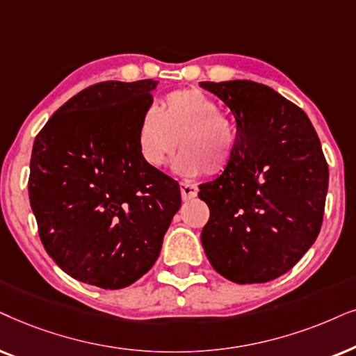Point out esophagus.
Wrapping results in <instances>:
<instances>
[{"mask_svg":"<svg viewBox=\"0 0 356 356\" xmlns=\"http://www.w3.org/2000/svg\"><path fill=\"white\" fill-rule=\"evenodd\" d=\"M198 193V187L195 184H191V182H181V195H182V200H192V198H195Z\"/></svg>","mask_w":356,"mask_h":356,"instance_id":"esophagus-1","label":"esophagus"}]
</instances>
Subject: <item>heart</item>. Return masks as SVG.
Masks as SVG:
<instances>
[{"label": "heart", "mask_w": 356, "mask_h": 356, "mask_svg": "<svg viewBox=\"0 0 356 356\" xmlns=\"http://www.w3.org/2000/svg\"><path fill=\"white\" fill-rule=\"evenodd\" d=\"M174 170L186 177L218 172L229 163L234 148L233 125L220 106L197 89L169 92L136 127V146L145 164L159 169L177 148Z\"/></svg>", "instance_id": "b5f03b06"}]
</instances>
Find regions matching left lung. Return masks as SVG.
Instances as JSON below:
<instances>
[{
	"label": "left lung",
	"instance_id": "left-lung-1",
	"mask_svg": "<svg viewBox=\"0 0 356 356\" xmlns=\"http://www.w3.org/2000/svg\"><path fill=\"white\" fill-rule=\"evenodd\" d=\"M236 118L229 163L198 197L210 208L202 245L227 280L265 283L295 267L321 231L329 168L300 107L248 79L203 81Z\"/></svg>",
	"mask_w": 356,
	"mask_h": 356
}]
</instances>
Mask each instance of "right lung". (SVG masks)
<instances>
[{
    "label": "right lung",
    "mask_w": 356,
    "mask_h": 356,
    "mask_svg": "<svg viewBox=\"0 0 356 356\" xmlns=\"http://www.w3.org/2000/svg\"><path fill=\"white\" fill-rule=\"evenodd\" d=\"M156 86H89L50 117L32 148L29 200L42 244L65 273L104 290L153 267L181 208L179 184L145 164L136 146Z\"/></svg>",
    "instance_id": "add662e5"
}]
</instances>
